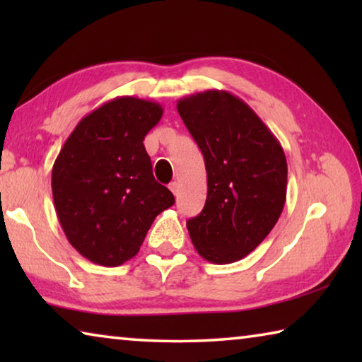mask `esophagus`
<instances>
[{"label":"esophagus","instance_id":"esophagus-1","mask_svg":"<svg viewBox=\"0 0 362 362\" xmlns=\"http://www.w3.org/2000/svg\"><path fill=\"white\" fill-rule=\"evenodd\" d=\"M179 188H180V187H179V183H177V182H170V183H169V189H170V192H173L175 196L179 194Z\"/></svg>","mask_w":362,"mask_h":362}]
</instances>
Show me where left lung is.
Instances as JSON below:
<instances>
[{
    "mask_svg": "<svg viewBox=\"0 0 362 362\" xmlns=\"http://www.w3.org/2000/svg\"><path fill=\"white\" fill-rule=\"evenodd\" d=\"M177 112L203 151L207 198L187 228L204 260L238 262L276 225L287 192L283 146L257 113L228 90L183 97Z\"/></svg>",
    "mask_w": 362,
    "mask_h": 362,
    "instance_id": "8db88e82",
    "label": "left lung"
}]
</instances>
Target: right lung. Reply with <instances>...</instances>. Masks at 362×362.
<instances>
[{
    "instance_id": "add662e5",
    "label": "right lung",
    "mask_w": 362,
    "mask_h": 362,
    "mask_svg": "<svg viewBox=\"0 0 362 362\" xmlns=\"http://www.w3.org/2000/svg\"><path fill=\"white\" fill-rule=\"evenodd\" d=\"M158 102L116 97L78 122L52 168L54 206L66 240L97 265L137 255L158 214L175 203L153 177L144 139L163 116Z\"/></svg>"
}]
</instances>
